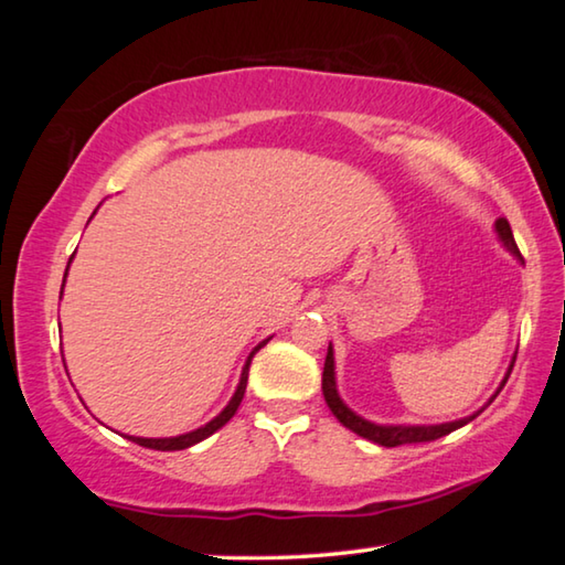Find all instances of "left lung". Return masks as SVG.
Masks as SVG:
<instances>
[{
	"mask_svg": "<svg viewBox=\"0 0 565 565\" xmlns=\"http://www.w3.org/2000/svg\"><path fill=\"white\" fill-rule=\"evenodd\" d=\"M495 234H499L501 244L509 248V252L515 256V259L523 262V256L519 252V246H515V238L511 232V224L505 222V218H495ZM515 361V359H513ZM513 361L509 366V374L503 376L499 391L505 386V381H509L511 371H513ZM321 388H323V398H327V404L331 408V414L337 416L343 426L349 428V431L359 434L363 438H369V441H374L379 446H386V448H394V446H404V444H420V441H436V438H441L446 434L456 431V428L466 426L468 420H473L478 414L473 416H466V418H458V420H448V424H436V426H381L374 424V420H366L361 418L359 414H353V411L343 404L339 391H337V371H333V351L329 347L327 353V361H323V379H321ZM499 391H495L493 398L499 396ZM491 398V401H493ZM489 401V404H491Z\"/></svg>",
	"mask_w": 565,
	"mask_h": 565,
	"instance_id": "obj_1",
	"label": "left lung"
}]
</instances>
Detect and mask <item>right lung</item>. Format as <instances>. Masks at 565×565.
Here are the masks:
<instances>
[{
	"label": "right lung",
	"instance_id": "right-lung-1",
	"mask_svg": "<svg viewBox=\"0 0 565 565\" xmlns=\"http://www.w3.org/2000/svg\"><path fill=\"white\" fill-rule=\"evenodd\" d=\"M72 256H74V254H72ZM70 264H72V259H70ZM66 269H70V266H66ZM64 279H66V271H64ZM62 289H64V284H62ZM60 299H62V291H60ZM266 341H269V339H266ZM266 341H262L259 347H256L252 353H248V359H246L244 369H242V379H238V386H236V391H234L232 401H228V404H226V408L222 411V414H218L216 418L209 420L206 426L196 428V431L181 434V436H171V438H139V436H127L129 441L139 444V446H145V448H154V451H181V448H189V446H194V444L204 441V438L212 436L214 431H218V428H222V426L226 424V420L236 414L238 404H242V398H244V391H246V381H248V366H252V359H254V353L259 351L262 347H266Z\"/></svg>",
	"mask_w": 565,
	"mask_h": 565
}]
</instances>
